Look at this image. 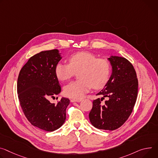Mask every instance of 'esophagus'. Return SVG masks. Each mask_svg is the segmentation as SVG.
<instances>
[{"label": "esophagus", "instance_id": "1", "mask_svg": "<svg viewBox=\"0 0 158 158\" xmlns=\"http://www.w3.org/2000/svg\"><path fill=\"white\" fill-rule=\"evenodd\" d=\"M81 101V99H70V102H80Z\"/></svg>", "mask_w": 158, "mask_h": 158}]
</instances>
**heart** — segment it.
I'll return each instance as SVG.
<instances>
[{"label":"heart","instance_id":"obj_1","mask_svg":"<svg viewBox=\"0 0 158 158\" xmlns=\"http://www.w3.org/2000/svg\"><path fill=\"white\" fill-rule=\"evenodd\" d=\"M69 64L59 63L55 67L56 77L64 81L73 77L76 73L79 80L72 81L64 88L65 96L79 99L92 88L99 89L107 83L110 74V64L105 59H99L88 52H80L70 55Z\"/></svg>","mask_w":158,"mask_h":158}]
</instances>
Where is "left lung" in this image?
I'll use <instances>...</instances> for the list:
<instances>
[{
  "label": "left lung",
  "instance_id": "1",
  "mask_svg": "<svg viewBox=\"0 0 158 158\" xmlns=\"http://www.w3.org/2000/svg\"><path fill=\"white\" fill-rule=\"evenodd\" d=\"M112 74L104 88L96 95H102L93 102L89 118L91 124L102 130L114 131L130 117L136 102L138 79L132 64L124 57L111 56L108 59ZM109 99L102 106L101 102Z\"/></svg>",
  "mask_w": 158,
  "mask_h": 158
}]
</instances>
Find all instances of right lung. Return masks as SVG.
<instances>
[{
	"label": "right lung",
	"instance_id": "1",
	"mask_svg": "<svg viewBox=\"0 0 158 158\" xmlns=\"http://www.w3.org/2000/svg\"><path fill=\"white\" fill-rule=\"evenodd\" d=\"M61 59L57 49L41 52L28 60L18 79V96L25 117L33 126L48 132L54 131L64 124L70 103V100L65 98L56 104L49 102L50 98L61 91L55 73Z\"/></svg>",
	"mask_w": 158,
	"mask_h": 158
}]
</instances>
